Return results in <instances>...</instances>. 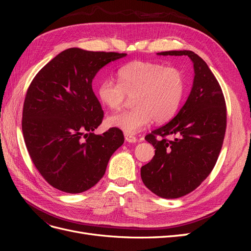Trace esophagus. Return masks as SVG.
<instances>
[{
	"instance_id": "1",
	"label": "esophagus",
	"mask_w": 251,
	"mask_h": 251,
	"mask_svg": "<svg viewBox=\"0 0 251 251\" xmlns=\"http://www.w3.org/2000/svg\"><path fill=\"white\" fill-rule=\"evenodd\" d=\"M125 139L127 142H136V141H137V138H136L134 135L127 134V133H125Z\"/></svg>"
}]
</instances>
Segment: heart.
<instances>
[{"mask_svg": "<svg viewBox=\"0 0 251 251\" xmlns=\"http://www.w3.org/2000/svg\"><path fill=\"white\" fill-rule=\"evenodd\" d=\"M116 75L117 82L104 79L98 86L100 102L116 111L123 108L127 96H134L135 108L109 116V126L136 134L153 120L162 124L176 115L185 91L183 75L177 68L135 60L119 68Z\"/></svg>", "mask_w": 251, "mask_h": 251, "instance_id": "heart-1", "label": "heart"}]
</instances>
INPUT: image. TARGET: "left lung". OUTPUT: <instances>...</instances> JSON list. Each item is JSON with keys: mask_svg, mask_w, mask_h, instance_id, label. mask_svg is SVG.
I'll list each match as a JSON object with an SVG mask.
<instances>
[{"mask_svg": "<svg viewBox=\"0 0 251 251\" xmlns=\"http://www.w3.org/2000/svg\"><path fill=\"white\" fill-rule=\"evenodd\" d=\"M160 55H187L195 69L186 102L168 124L146 136L155 156L141 168L151 192L165 199L193 192L208 177L221 151L227 124L225 98L206 63L193 51H164Z\"/></svg>", "mask_w": 251, "mask_h": 251, "instance_id": "left-lung-1", "label": "left lung"}]
</instances>
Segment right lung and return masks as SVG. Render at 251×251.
Segmentation results:
<instances>
[{
  "instance_id": "obj_1",
  "label": "right lung",
  "mask_w": 251,
  "mask_h": 251,
  "mask_svg": "<svg viewBox=\"0 0 251 251\" xmlns=\"http://www.w3.org/2000/svg\"><path fill=\"white\" fill-rule=\"evenodd\" d=\"M126 53L70 48L39 71L27 90L22 130L30 158L59 191L78 194L94 186L125 141L118 127L95 135L103 111L92 89L102 67Z\"/></svg>"
}]
</instances>
